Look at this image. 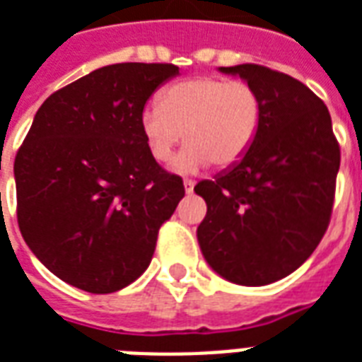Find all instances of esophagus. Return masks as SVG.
Returning <instances> with one entry per match:
<instances>
[{
	"mask_svg": "<svg viewBox=\"0 0 362 362\" xmlns=\"http://www.w3.org/2000/svg\"><path fill=\"white\" fill-rule=\"evenodd\" d=\"M194 180H184V189H186V194H192V192H194Z\"/></svg>",
	"mask_w": 362,
	"mask_h": 362,
	"instance_id": "obj_1",
	"label": "esophagus"
}]
</instances>
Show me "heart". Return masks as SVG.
I'll return each mask as SVG.
<instances>
[{"label":"heart","instance_id":"b5f03b06","mask_svg":"<svg viewBox=\"0 0 362 362\" xmlns=\"http://www.w3.org/2000/svg\"><path fill=\"white\" fill-rule=\"evenodd\" d=\"M263 117V101L243 80L221 76L182 80L159 95V105H147L140 130L155 160L167 163L174 147L188 144L176 155L173 170L192 174L215 163L230 167L247 153Z\"/></svg>","mask_w":362,"mask_h":362}]
</instances>
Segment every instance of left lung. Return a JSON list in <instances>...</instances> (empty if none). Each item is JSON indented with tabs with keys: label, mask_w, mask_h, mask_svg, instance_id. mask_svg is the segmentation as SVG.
Masks as SVG:
<instances>
[{
	"label": "left lung",
	"mask_w": 362,
	"mask_h": 362,
	"mask_svg": "<svg viewBox=\"0 0 362 362\" xmlns=\"http://www.w3.org/2000/svg\"><path fill=\"white\" fill-rule=\"evenodd\" d=\"M255 88L263 117L242 159L194 188L207 203L197 242L228 282L267 286L310 257L328 228L339 146L324 101L261 65L221 66Z\"/></svg>",
	"instance_id": "1"
}]
</instances>
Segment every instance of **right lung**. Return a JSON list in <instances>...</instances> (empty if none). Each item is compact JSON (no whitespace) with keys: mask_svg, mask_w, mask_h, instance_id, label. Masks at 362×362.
I'll return each instance as SVG.
<instances>
[{"mask_svg":"<svg viewBox=\"0 0 362 362\" xmlns=\"http://www.w3.org/2000/svg\"><path fill=\"white\" fill-rule=\"evenodd\" d=\"M168 63L101 66L45 99L15 157L17 221L32 253L63 282L113 293L151 263L160 224L184 197L140 130Z\"/></svg>","mask_w":362,"mask_h":362,"instance_id":"1","label":"right lung"}]
</instances>
